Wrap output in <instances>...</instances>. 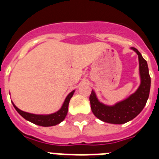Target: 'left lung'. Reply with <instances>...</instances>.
<instances>
[{"instance_id":"left-lung-1","label":"left lung","mask_w":159,"mask_h":159,"mask_svg":"<svg viewBox=\"0 0 159 159\" xmlns=\"http://www.w3.org/2000/svg\"><path fill=\"white\" fill-rule=\"evenodd\" d=\"M139 57L140 85L136 92L126 99L114 106H107L97 99L96 92L92 90L90 95V103L92 113L101 120L110 124L121 125L133 120L140 113L145 106L150 92L151 78L148 72V63L135 48H131Z\"/></svg>"}]
</instances>
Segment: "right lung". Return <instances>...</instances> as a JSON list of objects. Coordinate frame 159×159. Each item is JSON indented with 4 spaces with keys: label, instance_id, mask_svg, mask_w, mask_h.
Masks as SVG:
<instances>
[{
    "label": "right lung",
    "instance_id": "obj_1",
    "mask_svg": "<svg viewBox=\"0 0 159 159\" xmlns=\"http://www.w3.org/2000/svg\"><path fill=\"white\" fill-rule=\"evenodd\" d=\"M75 91H72L67 95L66 99H65L62 107L55 113L49 114V115H35V114H31L25 112L20 110L17 106H15L14 103H12L16 110V111L23 118H25L26 120L30 121L32 123L35 124L37 125L43 126V127H48V126H53L56 125H58L61 123L65 119L67 116V111H68V105H69L70 99L74 94Z\"/></svg>",
    "mask_w": 159,
    "mask_h": 159
}]
</instances>
